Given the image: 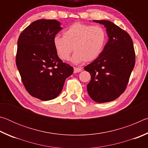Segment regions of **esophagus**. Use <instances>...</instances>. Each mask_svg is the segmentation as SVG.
Wrapping results in <instances>:
<instances>
[{
  "instance_id": "1",
  "label": "esophagus",
  "mask_w": 148,
  "mask_h": 148,
  "mask_svg": "<svg viewBox=\"0 0 148 148\" xmlns=\"http://www.w3.org/2000/svg\"><path fill=\"white\" fill-rule=\"evenodd\" d=\"M82 71V69L81 68H75L74 69V73H77V72H80Z\"/></svg>"
}]
</instances>
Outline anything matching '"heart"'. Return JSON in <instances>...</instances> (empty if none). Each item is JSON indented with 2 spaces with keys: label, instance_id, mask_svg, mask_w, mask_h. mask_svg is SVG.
<instances>
[{
  "label": "heart",
  "instance_id": "1",
  "mask_svg": "<svg viewBox=\"0 0 148 148\" xmlns=\"http://www.w3.org/2000/svg\"><path fill=\"white\" fill-rule=\"evenodd\" d=\"M106 39V32L102 27L75 23L64 30L63 37H55L53 46L57 56L63 61L69 60L74 49L76 52L71 61L80 64L98 58L103 51Z\"/></svg>",
  "mask_w": 148,
  "mask_h": 148
}]
</instances>
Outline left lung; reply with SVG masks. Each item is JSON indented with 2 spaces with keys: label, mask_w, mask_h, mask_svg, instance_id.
Masks as SVG:
<instances>
[{
  "label": "left lung",
  "mask_w": 148,
  "mask_h": 148,
  "mask_svg": "<svg viewBox=\"0 0 148 148\" xmlns=\"http://www.w3.org/2000/svg\"><path fill=\"white\" fill-rule=\"evenodd\" d=\"M103 25L108 40L98 58L85 66L91 74L87 92L94 101L108 102L121 95L126 89L135 64L133 42L129 34L108 20H93Z\"/></svg>",
  "instance_id": "8db88e82"
}]
</instances>
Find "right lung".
<instances>
[{
  "instance_id": "1",
  "label": "right lung",
  "mask_w": 148,
  "mask_h": 148,
  "mask_svg": "<svg viewBox=\"0 0 148 148\" xmlns=\"http://www.w3.org/2000/svg\"><path fill=\"white\" fill-rule=\"evenodd\" d=\"M56 19H38L29 25L17 40L16 65L29 93L41 101L58 96L73 67L62 62L53 46L62 30Z\"/></svg>"
}]
</instances>
